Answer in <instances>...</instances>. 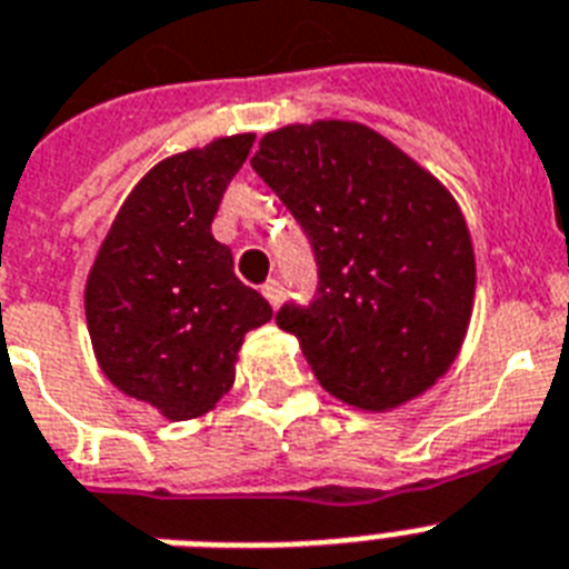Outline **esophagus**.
<instances>
[{"label":"esophagus","mask_w":569,"mask_h":569,"mask_svg":"<svg viewBox=\"0 0 569 569\" xmlns=\"http://www.w3.org/2000/svg\"><path fill=\"white\" fill-rule=\"evenodd\" d=\"M262 298L269 300L271 309L280 307V300H283V283H280L277 277H271V280H266V283H262Z\"/></svg>","instance_id":"esophagus-1"}]
</instances>
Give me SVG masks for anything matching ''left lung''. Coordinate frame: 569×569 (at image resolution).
Here are the masks:
<instances>
[{
    "label": "left lung",
    "mask_w": 569,
    "mask_h": 569,
    "mask_svg": "<svg viewBox=\"0 0 569 569\" xmlns=\"http://www.w3.org/2000/svg\"><path fill=\"white\" fill-rule=\"evenodd\" d=\"M251 167L312 242L318 292L309 307L286 303L277 327L318 381L361 410L431 388L475 307V248L455 196L356 121L266 132Z\"/></svg>",
    "instance_id": "8db88e82"
}]
</instances>
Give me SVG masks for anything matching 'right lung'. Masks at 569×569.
I'll return each mask as SVG.
<instances>
[{
    "instance_id": "add662e5",
    "label": "right lung",
    "mask_w": 569,
    "mask_h": 569,
    "mask_svg": "<svg viewBox=\"0 0 569 569\" xmlns=\"http://www.w3.org/2000/svg\"><path fill=\"white\" fill-rule=\"evenodd\" d=\"M251 144L254 132H240L159 161L121 204L86 280L103 376L173 422L231 390L242 338L271 321L269 300L240 283L231 248L211 233Z\"/></svg>"
}]
</instances>
